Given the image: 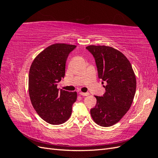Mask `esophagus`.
<instances>
[{"instance_id":"esophagus-1","label":"esophagus","mask_w":158,"mask_h":158,"mask_svg":"<svg viewBox=\"0 0 158 158\" xmlns=\"http://www.w3.org/2000/svg\"><path fill=\"white\" fill-rule=\"evenodd\" d=\"M80 95H82V96H87V95H88L89 94L88 92H86V93H83V92H80L79 93Z\"/></svg>"}]
</instances>
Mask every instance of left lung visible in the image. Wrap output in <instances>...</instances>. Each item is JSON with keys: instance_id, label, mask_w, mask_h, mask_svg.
Returning <instances> with one entry per match:
<instances>
[{"instance_id": "obj_1", "label": "left lung", "mask_w": 158, "mask_h": 158, "mask_svg": "<svg viewBox=\"0 0 158 158\" xmlns=\"http://www.w3.org/2000/svg\"><path fill=\"white\" fill-rule=\"evenodd\" d=\"M85 49L95 59L98 78L102 84H106V93L95 96L97 103L90 109L91 115L98 125L111 127L131 106L136 92V76L131 63L119 51L104 45H89Z\"/></svg>"}]
</instances>
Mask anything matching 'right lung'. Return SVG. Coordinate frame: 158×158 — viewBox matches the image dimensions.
<instances>
[{
    "instance_id": "obj_1",
    "label": "right lung",
    "mask_w": 158,
    "mask_h": 158,
    "mask_svg": "<svg viewBox=\"0 0 158 158\" xmlns=\"http://www.w3.org/2000/svg\"><path fill=\"white\" fill-rule=\"evenodd\" d=\"M76 46L64 44L52 45L33 60L29 73V94L32 106L45 121L60 125L70 118L76 92L57 88L64 78L68 56Z\"/></svg>"
}]
</instances>
